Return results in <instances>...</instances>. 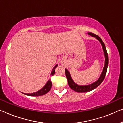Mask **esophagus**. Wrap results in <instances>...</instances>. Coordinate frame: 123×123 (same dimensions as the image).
I'll list each match as a JSON object with an SVG mask.
<instances>
[{
  "mask_svg": "<svg viewBox=\"0 0 123 123\" xmlns=\"http://www.w3.org/2000/svg\"><path fill=\"white\" fill-rule=\"evenodd\" d=\"M62 64H63V63H62Z\"/></svg>",
  "mask_w": 123,
  "mask_h": 123,
  "instance_id": "esophagus-1",
  "label": "esophagus"
}]
</instances>
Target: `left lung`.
Instances as JSON below:
<instances>
[{
    "instance_id": "8db88e82",
    "label": "left lung",
    "mask_w": 123,
    "mask_h": 123,
    "mask_svg": "<svg viewBox=\"0 0 123 123\" xmlns=\"http://www.w3.org/2000/svg\"><path fill=\"white\" fill-rule=\"evenodd\" d=\"M88 35H90L93 37H95L96 39H97L98 41L100 42L101 45L102 50H103L104 57H105V63H104V67L103 68V70H102V73L101 74L100 77H99L98 80L96 81H95L93 83H91L90 85H79L76 83H75L73 81V79L72 78L71 75H70V72L68 71L67 69H65V75L67 78V80H68V85L69 86L70 88L72 89V90L74 91L75 92H80V93H84V92H87L91 91L94 90L96 88H97L100 84L102 83L105 77L106 74L107 67H108V63H109V59H108V54H107L106 49L105 45L104 44V42L102 41L100 37L97 35L93 34V33L88 32Z\"/></svg>"
}]
</instances>
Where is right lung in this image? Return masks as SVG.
Returning <instances> with one entry per match:
<instances>
[{
	"label": "right lung",
	"instance_id": "1",
	"mask_svg": "<svg viewBox=\"0 0 123 123\" xmlns=\"http://www.w3.org/2000/svg\"><path fill=\"white\" fill-rule=\"evenodd\" d=\"M58 67V64H56L55 66L54 67V68L52 70L51 72V75H53L55 73V68ZM52 86V82L50 80H49L47 82V83L45 84V85L42 88L41 90H38V91L32 93H23L25 95L30 96H42L43 95H45L50 90V89L51 88Z\"/></svg>",
	"mask_w": 123,
	"mask_h": 123
}]
</instances>
